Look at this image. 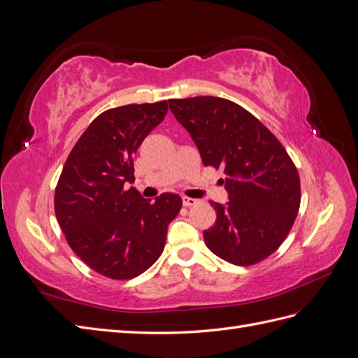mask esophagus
<instances>
[{"label": "esophagus", "mask_w": 358, "mask_h": 358, "mask_svg": "<svg viewBox=\"0 0 358 358\" xmlns=\"http://www.w3.org/2000/svg\"><path fill=\"white\" fill-rule=\"evenodd\" d=\"M182 203H183V206H187V208H191V206L197 204V203H199V200H196V199H191V197H183V199H182Z\"/></svg>", "instance_id": "1"}]
</instances>
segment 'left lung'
<instances>
[{
	"mask_svg": "<svg viewBox=\"0 0 358 358\" xmlns=\"http://www.w3.org/2000/svg\"><path fill=\"white\" fill-rule=\"evenodd\" d=\"M196 142L203 164L222 169L229 203L210 201L215 225L203 231L210 251L252 266L282 245L300 208V178L285 148L242 106L220 96L169 100Z\"/></svg>",
	"mask_w": 358,
	"mask_h": 358,
	"instance_id": "1",
	"label": "left lung"
}]
</instances>
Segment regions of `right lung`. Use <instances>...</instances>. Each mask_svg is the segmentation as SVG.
I'll list each match as a JSON object with an SVG mask.
<instances>
[{"label":"right lung","mask_w":358,"mask_h":358,"mask_svg":"<svg viewBox=\"0 0 358 358\" xmlns=\"http://www.w3.org/2000/svg\"><path fill=\"white\" fill-rule=\"evenodd\" d=\"M167 101L127 104L96 116L74 145L55 188V215L67 243L106 278L133 279L164 251L169 224L182 208L176 194L155 201L134 182L133 157L167 115Z\"/></svg>","instance_id":"add662e5"}]
</instances>
